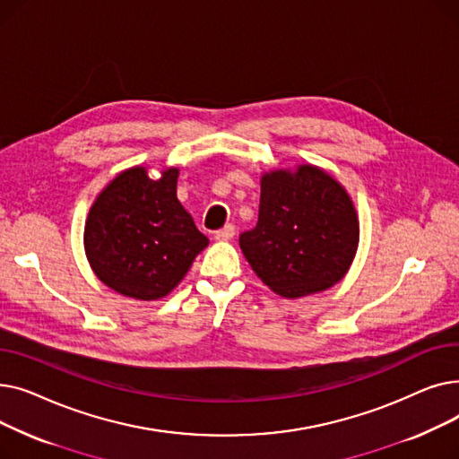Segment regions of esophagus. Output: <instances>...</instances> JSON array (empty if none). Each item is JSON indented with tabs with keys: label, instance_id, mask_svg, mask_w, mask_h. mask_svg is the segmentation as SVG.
<instances>
[{
	"label": "esophagus",
	"instance_id": "esophagus-1",
	"mask_svg": "<svg viewBox=\"0 0 459 459\" xmlns=\"http://www.w3.org/2000/svg\"><path fill=\"white\" fill-rule=\"evenodd\" d=\"M234 234H236L234 225H225L223 229L215 232V239H220V242H227V239H230Z\"/></svg>",
	"mask_w": 459,
	"mask_h": 459
}]
</instances>
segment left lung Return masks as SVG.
I'll return each instance as SVG.
<instances>
[{"label": "left lung", "mask_w": 459, "mask_h": 459, "mask_svg": "<svg viewBox=\"0 0 459 459\" xmlns=\"http://www.w3.org/2000/svg\"><path fill=\"white\" fill-rule=\"evenodd\" d=\"M359 246V215L346 187L318 165L260 177L258 223L239 236L256 277L284 299L342 281Z\"/></svg>", "instance_id": "left-lung-1"}]
</instances>
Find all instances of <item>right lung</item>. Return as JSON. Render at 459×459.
Instances as JSON below:
<instances>
[{
    "label": "right lung",
    "mask_w": 459,
    "mask_h": 459,
    "mask_svg": "<svg viewBox=\"0 0 459 459\" xmlns=\"http://www.w3.org/2000/svg\"><path fill=\"white\" fill-rule=\"evenodd\" d=\"M178 167L152 180L135 165L94 199L83 230L89 266L117 294L156 301L173 292L208 246L177 199Z\"/></svg>",
    "instance_id": "obj_1"
}]
</instances>
